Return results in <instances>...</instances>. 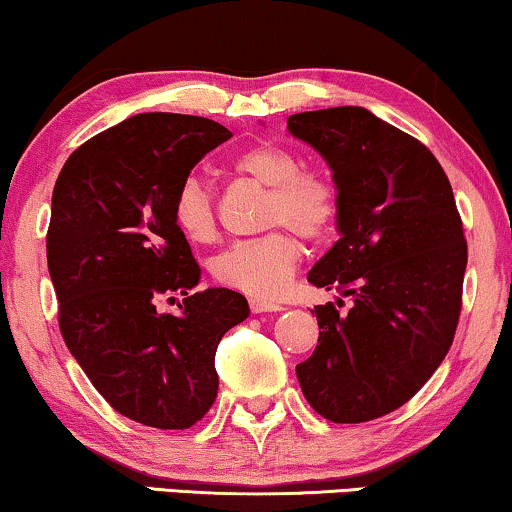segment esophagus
<instances>
[{"mask_svg": "<svg viewBox=\"0 0 512 512\" xmlns=\"http://www.w3.org/2000/svg\"><path fill=\"white\" fill-rule=\"evenodd\" d=\"M251 305V312L254 314H261V312H282L284 307L279 303H272V300H263V298H251L249 300Z\"/></svg>", "mask_w": 512, "mask_h": 512, "instance_id": "34e87169", "label": "esophagus"}]
</instances>
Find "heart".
<instances>
[{"label":"heart","instance_id":"b5f03b06","mask_svg":"<svg viewBox=\"0 0 512 512\" xmlns=\"http://www.w3.org/2000/svg\"><path fill=\"white\" fill-rule=\"evenodd\" d=\"M233 170L268 188L263 205L270 230L256 240L235 242L212 258V277L228 289L256 298L279 296L300 261L298 240H321L340 216V188L324 170H300L296 153L279 144H256L233 160ZM172 219L191 242L214 235V207L200 179L188 177L174 193Z\"/></svg>","mask_w":512,"mask_h":512}]
</instances>
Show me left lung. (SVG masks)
I'll return each instance as SVG.
<instances>
[{
    "label": "left lung",
    "mask_w": 512,
    "mask_h": 512,
    "mask_svg": "<svg viewBox=\"0 0 512 512\" xmlns=\"http://www.w3.org/2000/svg\"><path fill=\"white\" fill-rule=\"evenodd\" d=\"M286 125L340 188V240L307 279L354 300L347 314L333 303L314 307L319 342L296 375L321 417L370 422L408 403L452 345L464 226L436 156L368 109L303 111Z\"/></svg>",
    "instance_id": "left-lung-1"
}]
</instances>
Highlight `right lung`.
<instances>
[{"instance_id":"right-lung-1","label":"right lung","mask_w":512,"mask_h":512,"mask_svg":"<svg viewBox=\"0 0 512 512\" xmlns=\"http://www.w3.org/2000/svg\"><path fill=\"white\" fill-rule=\"evenodd\" d=\"M230 137L209 118L137 114L81 144L53 188L46 254L62 338L111 408L153 429L205 417L216 347L249 317L237 291L191 293L200 265L172 219L181 181ZM163 295L185 296L177 318L155 310Z\"/></svg>"}]
</instances>
